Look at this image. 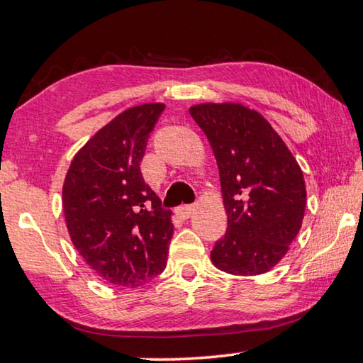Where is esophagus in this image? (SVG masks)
Segmentation results:
<instances>
[{
    "label": "esophagus",
    "instance_id": "obj_1",
    "mask_svg": "<svg viewBox=\"0 0 363 363\" xmlns=\"http://www.w3.org/2000/svg\"><path fill=\"white\" fill-rule=\"evenodd\" d=\"M194 213H195L194 205H181L179 208H177V214H179L182 219H189Z\"/></svg>",
    "mask_w": 363,
    "mask_h": 363
}]
</instances>
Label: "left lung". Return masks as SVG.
<instances>
[{
	"label": "left lung",
	"instance_id": "left-lung-1",
	"mask_svg": "<svg viewBox=\"0 0 363 363\" xmlns=\"http://www.w3.org/2000/svg\"><path fill=\"white\" fill-rule=\"evenodd\" d=\"M189 112L216 157L227 213L225 235L214 245L211 261L233 275L267 272L286 255L303 224V171L256 110L208 102Z\"/></svg>",
	"mask_w": 363,
	"mask_h": 363
}]
</instances>
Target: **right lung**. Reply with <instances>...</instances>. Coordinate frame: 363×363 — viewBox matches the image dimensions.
<instances>
[{"label": "right lung", "mask_w": 363, "mask_h": 363, "mask_svg": "<svg viewBox=\"0 0 363 363\" xmlns=\"http://www.w3.org/2000/svg\"><path fill=\"white\" fill-rule=\"evenodd\" d=\"M164 104L125 110L73 157L62 187L67 229L79 256L115 286H139L167 267L169 210L147 186L140 162Z\"/></svg>", "instance_id": "obj_1"}]
</instances>
